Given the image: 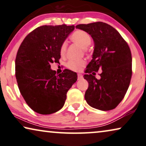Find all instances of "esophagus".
Instances as JSON below:
<instances>
[{"instance_id":"esophagus-1","label":"esophagus","mask_w":146,"mask_h":146,"mask_svg":"<svg viewBox=\"0 0 146 146\" xmlns=\"http://www.w3.org/2000/svg\"><path fill=\"white\" fill-rule=\"evenodd\" d=\"M77 77H78V79H81L82 78H83V75H81V74H80V73H78L77 74Z\"/></svg>"}]
</instances>
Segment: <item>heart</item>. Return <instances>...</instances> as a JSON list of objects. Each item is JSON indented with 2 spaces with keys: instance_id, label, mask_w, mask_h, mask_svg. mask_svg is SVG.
I'll return each mask as SVG.
<instances>
[{
  "instance_id": "heart-1",
  "label": "heart",
  "mask_w": 146,
  "mask_h": 146,
  "mask_svg": "<svg viewBox=\"0 0 146 146\" xmlns=\"http://www.w3.org/2000/svg\"><path fill=\"white\" fill-rule=\"evenodd\" d=\"M71 40L73 42L79 44L80 46L83 49H86L91 44V37L90 35L83 30H77L71 36ZM67 50V43L63 42L61 44L60 48V54L61 55H65ZM86 61L83 59L79 60H75V59H70L67 63V68L73 71H79L85 66Z\"/></svg>"
}]
</instances>
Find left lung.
Masks as SVG:
<instances>
[{
  "instance_id": "left-lung-1",
  "label": "left lung",
  "mask_w": 146,
  "mask_h": 146,
  "mask_svg": "<svg viewBox=\"0 0 146 146\" xmlns=\"http://www.w3.org/2000/svg\"><path fill=\"white\" fill-rule=\"evenodd\" d=\"M76 28L91 35L94 44L93 59L83 76L89 83L86 101L96 109H114L124 98L130 85L132 74L130 48L119 32L108 24H79ZM98 69L102 73L97 80L94 75Z\"/></svg>"
}]
</instances>
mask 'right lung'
Masks as SVG:
<instances>
[{"label": "right lung", "instance_id": "add662e5", "mask_svg": "<svg viewBox=\"0 0 146 146\" xmlns=\"http://www.w3.org/2000/svg\"><path fill=\"white\" fill-rule=\"evenodd\" d=\"M74 26H42L22 42L15 61V74L20 92L37 113L50 114L63 107L67 93L77 79V73L65 69L56 75L51 63L61 58L60 48Z\"/></svg>", "mask_w": 146, "mask_h": 146}]
</instances>
